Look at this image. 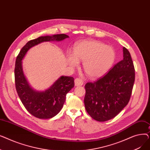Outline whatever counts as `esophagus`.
Instances as JSON below:
<instances>
[{"mask_svg":"<svg viewBox=\"0 0 150 150\" xmlns=\"http://www.w3.org/2000/svg\"><path fill=\"white\" fill-rule=\"evenodd\" d=\"M83 84V81L79 78H77L75 80V86H80Z\"/></svg>","mask_w":150,"mask_h":150,"instance_id":"1","label":"esophagus"}]
</instances>
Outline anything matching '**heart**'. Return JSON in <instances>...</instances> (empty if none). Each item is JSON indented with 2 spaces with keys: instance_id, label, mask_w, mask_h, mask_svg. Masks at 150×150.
Returning <instances> with one entry per match:
<instances>
[{
  "instance_id": "b5f03b06",
  "label": "heart",
  "mask_w": 150,
  "mask_h": 150,
  "mask_svg": "<svg viewBox=\"0 0 150 150\" xmlns=\"http://www.w3.org/2000/svg\"><path fill=\"white\" fill-rule=\"evenodd\" d=\"M115 52L112 47L94 40H83L78 42L74 54H68L67 61L72 67H76L79 61H83V69L91 79H96L106 74L114 64Z\"/></svg>"
}]
</instances>
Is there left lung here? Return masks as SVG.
I'll return each instance as SVG.
<instances>
[{
    "label": "left lung",
    "mask_w": 150,
    "mask_h": 150,
    "mask_svg": "<svg viewBox=\"0 0 150 150\" xmlns=\"http://www.w3.org/2000/svg\"><path fill=\"white\" fill-rule=\"evenodd\" d=\"M123 59L95 83L85 85L86 111L94 120L105 122L115 117L129 101L135 70L129 51L123 47Z\"/></svg>",
    "instance_id": "obj_1"
}]
</instances>
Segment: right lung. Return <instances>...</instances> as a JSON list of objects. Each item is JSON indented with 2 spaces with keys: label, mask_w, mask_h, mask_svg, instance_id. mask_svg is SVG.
I'll return each instance as SVG.
<instances>
[{
  "label": "right lung",
  "mask_w": 150,
  "mask_h": 150,
  "mask_svg": "<svg viewBox=\"0 0 150 150\" xmlns=\"http://www.w3.org/2000/svg\"><path fill=\"white\" fill-rule=\"evenodd\" d=\"M69 38L65 34L39 37L28 41L21 50L16 60L15 84L18 96L26 109L39 119H50L57 115L64 105L66 94L74 87V78L61 76L45 91L34 89L23 74L22 60L33 47L44 42L61 41Z\"/></svg>",
  "instance_id": "right-lung-1"
}]
</instances>
